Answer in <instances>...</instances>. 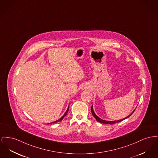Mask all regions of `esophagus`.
<instances>
[{"instance_id": "34e87169", "label": "esophagus", "mask_w": 158, "mask_h": 158, "mask_svg": "<svg viewBox=\"0 0 158 158\" xmlns=\"http://www.w3.org/2000/svg\"><path fill=\"white\" fill-rule=\"evenodd\" d=\"M88 88H89V86L88 85H86V84H85L82 86V89H88Z\"/></svg>"}]
</instances>
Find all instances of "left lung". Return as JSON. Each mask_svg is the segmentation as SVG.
<instances>
[{
  "label": "left lung",
  "instance_id": "left-lung-1",
  "mask_svg": "<svg viewBox=\"0 0 158 158\" xmlns=\"http://www.w3.org/2000/svg\"><path fill=\"white\" fill-rule=\"evenodd\" d=\"M135 111V110H134ZM132 111L131 114H130L129 116H128L127 117H126L125 118H124V119H121V120H118V121H104V120H102V119H100V118H98L95 114V113L94 112V110H93V106H91V112H92V114H93V116L95 118V119L97 120V121H98V122H100V123H106V124H114V123H118V122H121V121H123L124 119H127V118H129L130 116L134 113V111Z\"/></svg>",
  "mask_w": 158,
  "mask_h": 158
}]
</instances>
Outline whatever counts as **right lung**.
I'll return each instance as SVG.
<instances>
[{"mask_svg":"<svg viewBox=\"0 0 158 158\" xmlns=\"http://www.w3.org/2000/svg\"><path fill=\"white\" fill-rule=\"evenodd\" d=\"M68 111H69V107H68V109H67V110H66V111H65V113L64 114V115L60 118V119H58L57 121H55V122H52V123H56V122H60V121H62L63 120V119L64 118V116H65V115L67 114V112H68Z\"/></svg>","mask_w":158,"mask_h":158,"instance_id":"add662e5","label":"right lung"}]
</instances>
